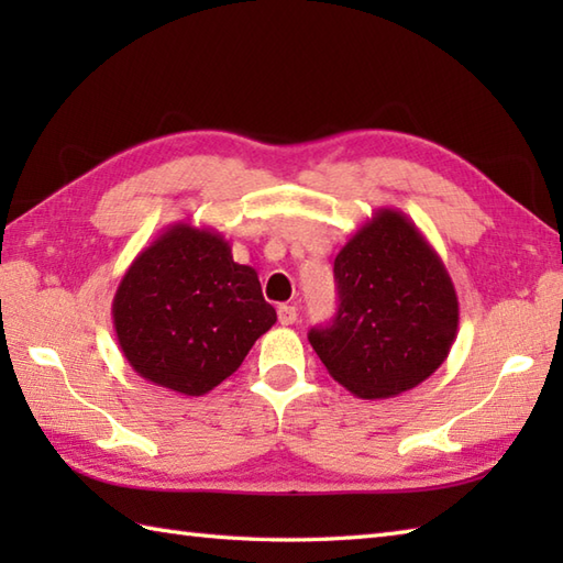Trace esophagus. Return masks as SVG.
<instances>
[{
	"label": "esophagus",
	"mask_w": 563,
	"mask_h": 563,
	"mask_svg": "<svg viewBox=\"0 0 563 563\" xmlns=\"http://www.w3.org/2000/svg\"><path fill=\"white\" fill-rule=\"evenodd\" d=\"M278 321L283 327H290L297 321V307L295 305H280L278 307Z\"/></svg>",
	"instance_id": "34e87169"
}]
</instances>
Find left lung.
<instances>
[{"label": "left lung", "instance_id": "8db88e82", "mask_svg": "<svg viewBox=\"0 0 563 563\" xmlns=\"http://www.w3.org/2000/svg\"><path fill=\"white\" fill-rule=\"evenodd\" d=\"M339 312L309 343L329 375L361 399L397 397L445 363L460 302L421 230L379 208L333 261Z\"/></svg>", "mask_w": 563, "mask_h": 563}]
</instances>
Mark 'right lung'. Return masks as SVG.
Wrapping results in <instances>:
<instances>
[{
    "instance_id": "add662e5",
    "label": "right lung",
    "mask_w": 563,
    "mask_h": 563,
    "mask_svg": "<svg viewBox=\"0 0 563 563\" xmlns=\"http://www.w3.org/2000/svg\"><path fill=\"white\" fill-rule=\"evenodd\" d=\"M113 327L140 377L202 397L236 373L275 324L258 275L208 227L176 222L130 263L113 297Z\"/></svg>"
}]
</instances>
